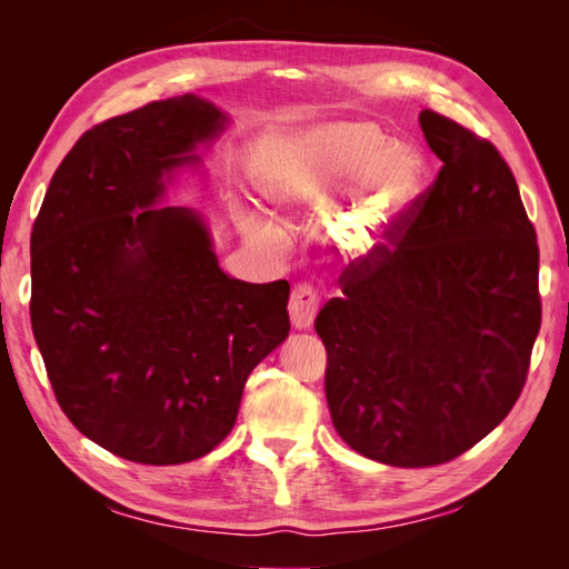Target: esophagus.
Listing matches in <instances>:
<instances>
[{
	"label": "esophagus",
	"mask_w": 569,
	"mask_h": 569,
	"mask_svg": "<svg viewBox=\"0 0 569 569\" xmlns=\"http://www.w3.org/2000/svg\"><path fill=\"white\" fill-rule=\"evenodd\" d=\"M318 313V295L311 284H295L289 295V318L297 330H308Z\"/></svg>",
	"instance_id": "obj_1"
}]
</instances>
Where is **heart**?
Returning <instances> with one entry per match:
<instances>
[{"label": "heart", "instance_id": "b5f03b06", "mask_svg": "<svg viewBox=\"0 0 569 569\" xmlns=\"http://www.w3.org/2000/svg\"><path fill=\"white\" fill-rule=\"evenodd\" d=\"M251 178L272 211L291 218H335L356 180L349 228L353 247L370 244V232L401 216L422 184L416 151L391 147L368 123H325L303 132L272 134L258 147ZM239 228L258 244H278L280 228L261 213L239 216Z\"/></svg>", "mask_w": 569, "mask_h": 569}]
</instances>
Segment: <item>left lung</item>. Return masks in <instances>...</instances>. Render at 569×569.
Listing matches in <instances>:
<instances>
[{
	"mask_svg": "<svg viewBox=\"0 0 569 569\" xmlns=\"http://www.w3.org/2000/svg\"><path fill=\"white\" fill-rule=\"evenodd\" d=\"M432 187L322 306L325 396L339 437L393 468L458 458L508 416L541 327L539 247L498 149L420 113Z\"/></svg>",
	"mask_w": 569,
	"mask_h": 569,
	"instance_id": "left-lung-1",
	"label": "left lung"
}]
</instances>
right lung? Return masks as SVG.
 I'll use <instances>...</instances> for the list:
<instances>
[{"mask_svg":"<svg viewBox=\"0 0 569 569\" xmlns=\"http://www.w3.org/2000/svg\"><path fill=\"white\" fill-rule=\"evenodd\" d=\"M226 126L197 94L104 120L66 153L32 226L30 322L51 389L84 437L132 462L213 451L289 335L287 280L230 278L203 216L159 206Z\"/></svg>","mask_w":569,"mask_h":569,"instance_id":"add662e5","label":"right lung"}]
</instances>
